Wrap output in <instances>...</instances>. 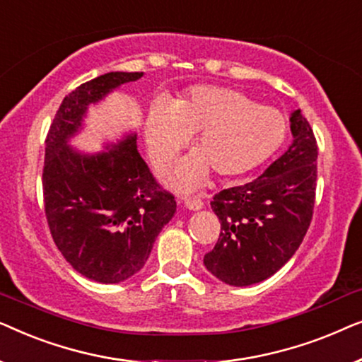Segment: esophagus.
<instances>
[{
    "label": "esophagus",
    "mask_w": 362,
    "mask_h": 362,
    "mask_svg": "<svg viewBox=\"0 0 362 362\" xmlns=\"http://www.w3.org/2000/svg\"><path fill=\"white\" fill-rule=\"evenodd\" d=\"M185 207L189 211L202 209V202L199 199H185Z\"/></svg>",
    "instance_id": "1"
}]
</instances>
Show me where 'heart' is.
I'll list each match as a JSON object with an SVG mask.
<instances>
[{
	"instance_id": "1",
	"label": "heart",
	"mask_w": 362,
	"mask_h": 362,
	"mask_svg": "<svg viewBox=\"0 0 362 362\" xmlns=\"http://www.w3.org/2000/svg\"><path fill=\"white\" fill-rule=\"evenodd\" d=\"M194 134V155L166 175L177 189H194L209 173L229 180L255 170L281 146L286 118L227 87H197L173 105L160 100L148 110L145 141L155 166L168 165Z\"/></svg>"
}]
</instances>
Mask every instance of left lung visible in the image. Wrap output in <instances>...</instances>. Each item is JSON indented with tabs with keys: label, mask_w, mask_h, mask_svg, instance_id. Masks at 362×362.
Returning a JSON list of instances; mask_svg holds the SVG:
<instances>
[{
	"label": "left lung",
	"mask_w": 362,
	"mask_h": 362,
	"mask_svg": "<svg viewBox=\"0 0 362 362\" xmlns=\"http://www.w3.org/2000/svg\"><path fill=\"white\" fill-rule=\"evenodd\" d=\"M290 146L257 180L214 196L221 235L204 265L232 286H249L276 274L308 230L315 206L318 146L303 113L290 115Z\"/></svg>",
	"instance_id": "obj_1"
}]
</instances>
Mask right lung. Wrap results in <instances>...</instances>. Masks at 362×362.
<instances>
[{
    "mask_svg": "<svg viewBox=\"0 0 362 362\" xmlns=\"http://www.w3.org/2000/svg\"><path fill=\"white\" fill-rule=\"evenodd\" d=\"M143 72H108L64 98L46 140L42 189L49 229L74 270L98 284H120L140 272L158 234L176 212L160 191L128 132L100 151H82L71 140L98 105Z\"/></svg>",
    "mask_w": 362,
    "mask_h": 362,
    "instance_id": "1",
    "label": "right lung"
}]
</instances>
